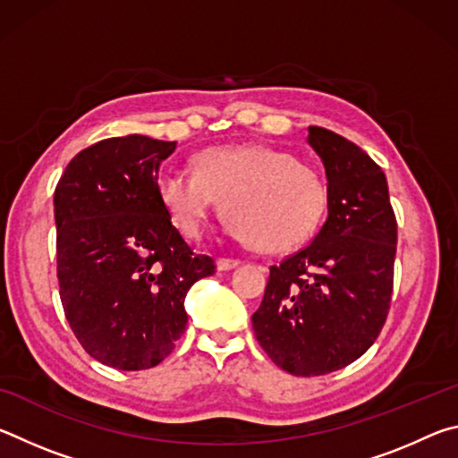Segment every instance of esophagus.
<instances>
[{"label":"esophagus","instance_id":"esophagus-1","mask_svg":"<svg viewBox=\"0 0 458 458\" xmlns=\"http://www.w3.org/2000/svg\"><path fill=\"white\" fill-rule=\"evenodd\" d=\"M238 265H240V260H236V259H218V268H220V270L236 268Z\"/></svg>","mask_w":458,"mask_h":458}]
</instances>
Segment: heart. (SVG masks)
<instances>
[{"label": "heart", "instance_id": "b5f03b06", "mask_svg": "<svg viewBox=\"0 0 458 458\" xmlns=\"http://www.w3.org/2000/svg\"><path fill=\"white\" fill-rule=\"evenodd\" d=\"M157 191L185 238H198L222 199L232 234L267 252L313 236L327 206V185L311 165L265 145H216L193 157V174L167 169Z\"/></svg>", "mask_w": 458, "mask_h": 458}]
</instances>
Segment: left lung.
<instances>
[{"instance_id":"1","label":"left lung","mask_w":458,"mask_h":458,"mask_svg":"<svg viewBox=\"0 0 458 458\" xmlns=\"http://www.w3.org/2000/svg\"><path fill=\"white\" fill-rule=\"evenodd\" d=\"M327 174V220L311 244L270 267L252 315L262 350L293 376H323L361 358L382 331L394 289L398 224L386 175L345 137L309 127Z\"/></svg>"}]
</instances>
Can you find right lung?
Returning a JSON list of instances; mask_svg holds the SVG:
<instances>
[{
	"label": "right lung",
	"instance_id": "right-lung-1",
	"mask_svg": "<svg viewBox=\"0 0 458 458\" xmlns=\"http://www.w3.org/2000/svg\"><path fill=\"white\" fill-rule=\"evenodd\" d=\"M174 141L103 139L68 164L54 191L60 301L74 337L108 368L149 369L188 325L190 286L216 273L172 224L157 191Z\"/></svg>",
	"mask_w": 458,
	"mask_h": 458
}]
</instances>
